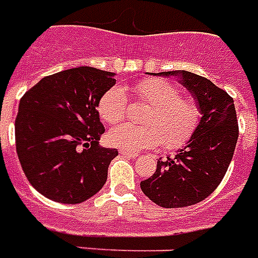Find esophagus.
Instances as JSON below:
<instances>
[{
	"label": "esophagus",
	"instance_id": "obj_1",
	"mask_svg": "<svg viewBox=\"0 0 258 258\" xmlns=\"http://www.w3.org/2000/svg\"><path fill=\"white\" fill-rule=\"evenodd\" d=\"M120 155L124 157H130V159H135V157L138 156V153H135V152H127V151H120Z\"/></svg>",
	"mask_w": 258,
	"mask_h": 258
}]
</instances>
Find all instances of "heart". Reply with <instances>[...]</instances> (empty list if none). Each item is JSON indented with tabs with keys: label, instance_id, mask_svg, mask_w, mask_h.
<instances>
[{
	"label": "heart",
	"instance_id": "1",
	"mask_svg": "<svg viewBox=\"0 0 258 258\" xmlns=\"http://www.w3.org/2000/svg\"><path fill=\"white\" fill-rule=\"evenodd\" d=\"M131 92L137 99L152 105L145 117L148 125L121 124L107 133V142L121 151L138 152L163 144L167 149H177L186 144L199 124L198 102L181 96L179 90L167 80L145 79L137 83ZM128 110V99L120 87L103 92L98 102L102 121L116 124Z\"/></svg>",
	"mask_w": 258,
	"mask_h": 258
}]
</instances>
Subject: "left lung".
<instances>
[{"instance_id": "8db88e82", "label": "left lung", "mask_w": 258, "mask_h": 258, "mask_svg": "<svg viewBox=\"0 0 258 258\" xmlns=\"http://www.w3.org/2000/svg\"><path fill=\"white\" fill-rule=\"evenodd\" d=\"M179 76L196 98L202 120L189 142L174 157L159 159L151 178L141 182L149 199L167 209L192 206L210 196L232 160L239 127L233 98L206 77L190 72H163Z\"/></svg>"}]
</instances>
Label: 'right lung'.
Segmentation results:
<instances>
[{
	"mask_svg": "<svg viewBox=\"0 0 258 258\" xmlns=\"http://www.w3.org/2000/svg\"><path fill=\"white\" fill-rule=\"evenodd\" d=\"M114 73L81 66L47 76L26 91L15 120L25 175L45 198L76 205L102 189L117 149L99 145L96 110Z\"/></svg>",
	"mask_w": 258,
	"mask_h": 258,
	"instance_id": "obj_1",
	"label": "right lung"
}]
</instances>
